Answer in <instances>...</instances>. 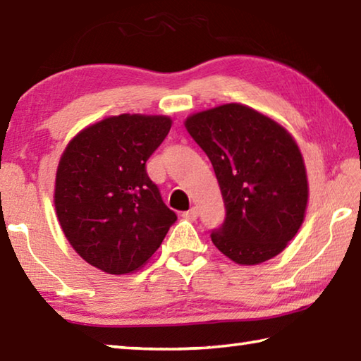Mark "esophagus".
Returning <instances> with one entry per match:
<instances>
[{
    "mask_svg": "<svg viewBox=\"0 0 361 361\" xmlns=\"http://www.w3.org/2000/svg\"><path fill=\"white\" fill-rule=\"evenodd\" d=\"M197 216H199V212H197V209H195V207H192V209H189L188 212L183 213V218L191 219V221H194V219H197Z\"/></svg>",
    "mask_w": 361,
    "mask_h": 361,
    "instance_id": "1",
    "label": "esophagus"
}]
</instances>
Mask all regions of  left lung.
<instances>
[{"mask_svg": "<svg viewBox=\"0 0 361 361\" xmlns=\"http://www.w3.org/2000/svg\"><path fill=\"white\" fill-rule=\"evenodd\" d=\"M186 129L209 156L226 207L212 242L237 264L253 266L283 252L309 199L298 145L282 126L239 103L189 116Z\"/></svg>", "mask_w": 361, "mask_h": 361, "instance_id": "obj_1", "label": "left lung"}]
</instances>
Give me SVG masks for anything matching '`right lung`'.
Segmentation results:
<instances>
[{
	"label": "right lung",
	"instance_id": "1",
	"mask_svg": "<svg viewBox=\"0 0 361 361\" xmlns=\"http://www.w3.org/2000/svg\"><path fill=\"white\" fill-rule=\"evenodd\" d=\"M170 127L167 116H113L79 132L60 157V226L76 253L103 272L138 271L176 221L146 173Z\"/></svg>",
	"mask_w": 361,
	"mask_h": 361
}]
</instances>
